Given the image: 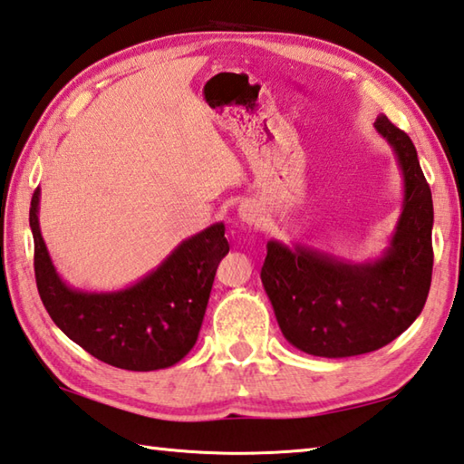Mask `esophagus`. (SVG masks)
<instances>
[{"label":"esophagus","mask_w":464,"mask_h":464,"mask_svg":"<svg viewBox=\"0 0 464 464\" xmlns=\"http://www.w3.org/2000/svg\"><path fill=\"white\" fill-rule=\"evenodd\" d=\"M239 218L247 225H259L261 223V210L256 203H243L239 207Z\"/></svg>","instance_id":"obj_1"}]
</instances>
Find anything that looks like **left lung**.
<instances>
[{
    "instance_id": "8db88e82",
    "label": "left lung",
    "mask_w": 464,
    "mask_h": 464,
    "mask_svg": "<svg viewBox=\"0 0 464 464\" xmlns=\"http://www.w3.org/2000/svg\"><path fill=\"white\" fill-rule=\"evenodd\" d=\"M403 174V207L390 247L349 264L310 247L267 243L261 284L282 333L314 357H353L385 347L422 313L432 282V192L406 131L379 115Z\"/></svg>"
}]
</instances>
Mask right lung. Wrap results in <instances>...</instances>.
I'll use <instances>...</instances> for the list:
<instances>
[{
  "label": "right lung",
  "instance_id": "add662e5",
  "mask_svg": "<svg viewBox=\"0 0 464 464\" xmlns=\"http://www.w3.org/2000/svg\"><path fill=\"white\" fill-rule=\"evenodd\" d=\"M40 188L30 227L34 274L50 318L79 347L128 372L172 367L195 347L218 261L229 254L225 225L215 223L182 241L154 272L117 292H81L66 285L50 261L38 225Z\"/></svg>",
  "mask_w": 464,
  "mask_h": 464
}]
</instances>
